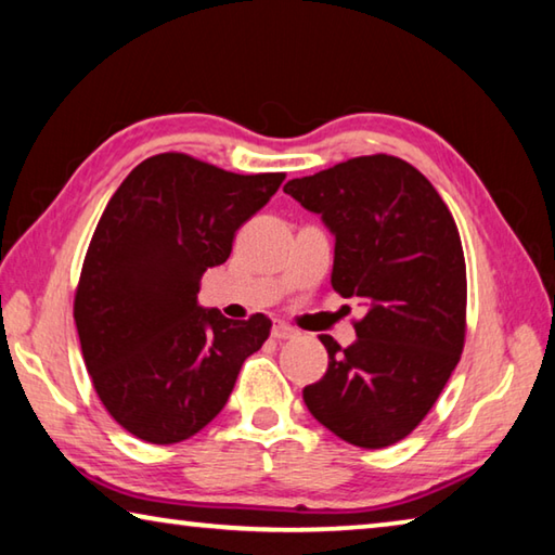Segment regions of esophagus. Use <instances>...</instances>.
Instances as JSON below:
<instances>
[{
	"mask_svg": "<svg viewBox=\"0 0 555 555\" xmlns=\"http://www.w3.org/2000/svg\"><path fill=\"white\" fill-rule=\"evenodd\" d=\"M272 336H275L278 341H283V338H295L297 336V328H293L289 324L275 319V322H272Z\"/></svg>",
	"mask_w": 555,
	"mask_h": 555,
	"instance_id": "esophagus-1",
	"label": "esophagus"
}]
</instances>
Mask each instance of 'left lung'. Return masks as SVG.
<instances>
[{
	"label": "left lung",
	"mask_w": 555,
	"mask_h": 555,
	"mask_svg": "<svg viewBox=\"0 0 555 555\" xmlns=\"http://www.w3.org/2000/svg\"><path fill=\"white\" fill-rule=\"evenodd\" d=\"M285 192L334 233L332 287L367 307L356 341L332 336L324 377L305 387L319 424L361 449L410 436L439 400L465 341V258L439 192L395 155H361Z\"/></svg>",
	"instance_id": "obj_1"
}]
</instances>
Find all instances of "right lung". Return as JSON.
I'll return each instance as SVG.
<instances>
[{
	"label": "right lung",
	"mask_w": 555,
	"mask_h": 555,
	"mask_svg": "<svg viewBox=\"0 0 555 555\" xmlns=\"http://www.w3.org/2000/svg\"><path fill=\"white\" fill-rule=\"evenodd\" d=\"M283 180L160 153L135 165L106 204L82 262L75 324L96 395L135 439L168 446L202 431L270 336L266 314L233 322L199 307L197 293Z\"/></svg>",
	"instance_id": "add662e5"
}]
</instances>
